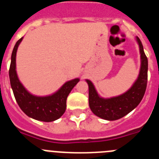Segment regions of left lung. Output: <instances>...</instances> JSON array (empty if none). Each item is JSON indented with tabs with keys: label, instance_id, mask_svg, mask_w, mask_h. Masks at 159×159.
Returning <instances> with one entry per match:
<instances>
[{
	"label": "left lung",
	"instance_id": "obj_1",
	"mask_svg": "<svg viewBox=\"0 0 159 159\" xmlns=\"http://www.w3.org/2000/svg\"><path fill=\"white\" fill-rule=\"evenodd\" d=\"M136 38L141 54V67L137 80L127 92L111 99H102L97 94L93 84L88 80H86L89 87L90 108L98 117L111 121L121 119L134 110L143 99L147 89L148 60L141 40Z\"/></svg>",
	"mask_w": 159,
	"mask_h": 159
}]
</instances>
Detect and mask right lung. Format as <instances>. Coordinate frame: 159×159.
<instances>
[{"label":"right lung","instance_id":"right-lung-1","mask_svg":"<svg viewBox=\"0 0 159 159\" xmlns=\"http://www.w3.org/2000/svg\"><path fill=\"white\" fill-rule=\"evenodd\" d=\"M23 37L18 40L14 46L8 71L15 99L20 109L29 117L43 122L55 121L65 112L67 95L80 80L75 79L65 83L58 92L49 96L39 97L31 95L20 82L16 71V51Z\"/></svg>","mask_w":159,"mask_h":159}]
</instances>
